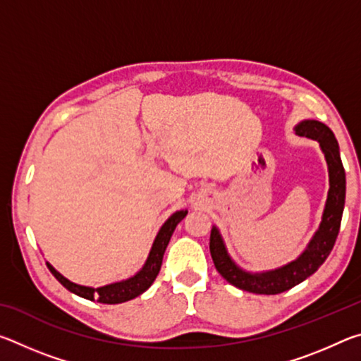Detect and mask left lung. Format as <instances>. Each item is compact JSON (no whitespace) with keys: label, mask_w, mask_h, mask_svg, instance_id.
I'll return each instance as SVG.
<instances>
[{"label":"left lung","mask_w":361,"mask_h":361,"mask_svg":"<svg viewBox=\"0 0 361 361\" xmlns=\"http://www.w3.org/2000/svg\"><path fill=\"white\" fill-rule=\"evenodd\" d=\"M295 132L299 137L319 142L323 156H325L329 189L322 223L307 247L296 259L282 267L264 272H250L237 264L228 253L221 232L216 226H213L210 234V253L216 271L231 285L243 291L256 293V295H279V293H283L304 282L325 262L334 247L336 237L339 234L342 212H344L345 204V172L342 167L338 140L328 126L314 119L301 121L295 127Z\"/></svg>","instance_id":"8db88e82"}]
</instances>
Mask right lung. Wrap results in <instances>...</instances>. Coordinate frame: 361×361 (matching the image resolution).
<instances>
[{
	"mask_svg": "<svg viewBox=\"0 0 361 361\" xmlns=\"http://www.w3.org/2000/svg\"><path fill=\"white\" fill-rule=\"evenodd\" d=\"M186 215H188V210L175 212L173 215L161 226L154 242H152V247L149 250V255L148 258H146L143 267L140 269L135 276H132L126 280H121V282H114L105 286H99V288H92V286L73 283L71 280L63 277L52 264H49V262H46V264L49 267V271L52 272V276L56 277L66 290L75 293V295L81 296L84 299L97 301L102 304H121V302L130 301V299L140 296L142 293L148 290L152 285V282L156 280L159 271H161L162 258L170 242V237H172L176 224H178Z\"/></svg>",
	"mask_w": 361,
	"mask_h": 361,
	"instance_id": "right-lung-1",
	"label": "right lung"
}]
</instances>
